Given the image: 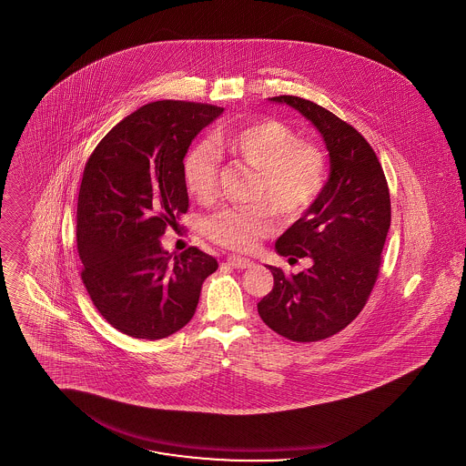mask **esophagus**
<instances>
[{
    "mask_svg": "<svg viewBox=\"0 0 466 466\" xmlns=\"http://www.w3.org/2000/svg\"><path fill=\"white\" fill-rule=\"evenodd\" d=\"M227 265L232 267V268H248L253 265V261L249 258H244V257H238V255H232L227 258Z\"/></svg>",
    "mask_w": 466,
    "mask_h": 466,
    "instance_id": "34e87169",
    "label": "esophagus"
}]
</instances>
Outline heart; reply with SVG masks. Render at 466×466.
<instances>
[{
  "instance_id": "b5f03b06",
  "label": "heart",
  "mask_w": 466,
  "mask_h": 466,
  "mask_svg": "<svg viewBox=\"0 0 466 466\" xmlns=\"http://www.w3.org/2000/svg\"><path fill=\"white\" fill-rule=\"evenodd\" d=\"M227 150L246 165L258 169L253 199L267 201L280 215L297 217L314 205L326 180V157L319 147L301 142L299 133L274 119L228 127L187 152L184 180L188 192L208 201L217 188L220 152ZM276 228L272 211L265 203L225 206L205 220L211 241L248 251Z\"/></svg>"
}]
</instances>
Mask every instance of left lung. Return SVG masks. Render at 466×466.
<instances>
[{
  "label": "left lung",
  "mask_w": 466,
  "mask_h": 466,
  "mask_svg": "<svg viewBox=\"0 0 466 466\" xmlns=\"http://www.w3.org/2000/svg\"><path fill=\"white\" fill-rule=\"evenodd\" d=\"M268 100L314 125L329 152V177L314 205L276 241L280 257H307L312 267L284 274L268 265L274 288L258 314L278 335L319 341L347 328L371 295L390 228V194L374 150L354 127L299 96Z\"/></svg>",
  "instance_id": "obj_1"
}]
</instances>
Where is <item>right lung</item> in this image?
Segmentation results:
<instances>
[{"instance_id":"obj_1","label":"right lung","mask_w":466,"mask_h":466,"mask_svg":"<svg viewBox=\"0 0 466 466\" xmlns=\"http://www.w3.org/2000/svg\"><path fill=\"white\" fill-rule=\"evenodd\" d=\"M224 107L157 100L127 116L95 147L77 196L81 279L112 328L161 339L192 319L218 263L198 248L167 253L161 236L188 208L184 157Z\"/></svg>"}]
</instances>
